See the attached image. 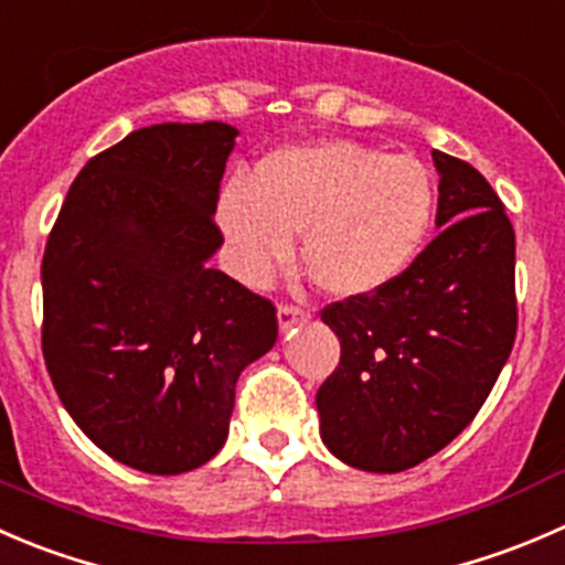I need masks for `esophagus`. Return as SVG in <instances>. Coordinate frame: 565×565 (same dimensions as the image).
Returning a JSON list of instances; mask_svg holds the SVG:
<instances>
[{"label": "esophagus", "instance_id": "obj_1", "mask_svg": "<svg viewBox=\"0 0 565 565\" xmlns=\"http://www.w3.org/2000/svg\"><path fill=\"white\" fill-rule=\"evenodd\" d=\"M277 318H280L282 332H288L296 323H305L307 318H310V310H307L305 305H288V301H282L280 310H277Z\"/></svg>", "mask_w": 565, "mask_h": 565}]
</instances>
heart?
<instances>
[{
  "mask_svg": "<svg viewBox=\"0 0 565 565\" xmlns=\"http://www.w3.org/2000/svg\"><path fill=\"white\" fill-rule=\"evenodd\" d=\"M434 209V178L415 156L327 139L266 156L253 183H227L220 225L244 280H269L305 233L310 280L334 296H362L409 269Z\"/></svg>",
  "mask_w": 565,
  "mask_h": 565,
  "instance_id": "1",
  "label": "heart"
}]
</instances>
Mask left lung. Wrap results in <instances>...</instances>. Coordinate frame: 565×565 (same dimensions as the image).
<instances>
[{
  "label": "left lung",
  "instance_id": "obj_1",
  "mask_svg": "<svg viewBox=\"0 0 565 565\" xmlns=\"http://www.w3.org/2000/svg\"><path fill=\"white\" fill-rule=\"evenodd\" d=\"M437 238L384 288L321 310L340 362L318 387L321 439L365 472H404L454 443L516 338V236L467 161L434 150Z\"/></svg>",
  "mask_w": 565,
  "mask_h": 565
}]
</instances>
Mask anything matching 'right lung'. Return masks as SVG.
Masks as SVG:
<instances>
[{
    "mask_svg": "<svg viewBox=\"0 0 565 565\" xmlns=\"http://www.w3.org/2000/svg\"><path fill=\"white\" fill-rule=\"evenodd\" d=\"M227 122H161L93 156L43 253V360L76 426L120 465L198 470L231 428L238 373L277 307L209 269Z\"/></svg>",
    "mask_w": 565,
    "mask_h": 565,
    "instance_id": "right-lung-1",
    "label": "right lung"
}]
</instances>
